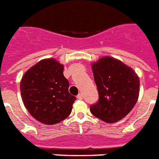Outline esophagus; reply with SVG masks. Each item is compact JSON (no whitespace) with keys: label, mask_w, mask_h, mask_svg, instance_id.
I'll return each mask as SVG.
<instances>
[{"label":"esophagus","mask_w":159,"mask_h":159,"mask_svg":"<svg viewBox=\"0 0 159 159\" xmlns=\"http://www.w3.org/2000/svg\"><path fill=\"white\" fill-rule=\"evenodd\" d=\"M84 96H83V94L82 93H80L78 95H77V99H83Z\"/></svg>","instance_id":"esophagus-1"}]
</instances>
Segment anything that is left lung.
I'll list each match as a JSON object with an SVG mask.
<instances>
[{"label":"left lung","instance_id":"left-lung-1","mask_svg":"<svg viewBox=\"0 0 159 159\" xmlns=\"http://www.w3.org/2000/svg\"><path fill=\"white\" fill-rule=\"evenodd\" d=\"M99 100L90 106L93 116L116 123L133 109L139 98V79L123 62L107 57L92 64Z\"/></svg>","mask_w":159,"mask_h":159}]
</instances>
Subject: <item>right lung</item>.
<instances>
[{"mask_svg":"<svg viewBox=\"0 0 159 159\" xmlns=\"http://www.w3.org/2000/svg\"><path fill=\"white\" fill-rule=\"evenodd\" d=\"M64 66L54 59L43 60L25 73L20 92L25 107L32 117L53 125L65 119L76 99L68 92Z\"/></svg>","mask_w":159,"mask_h":159,"instance_id":"obj_1","label":"right lung"}]
</instances>
